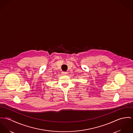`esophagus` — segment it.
I'll return each mask as SVG.
<instances>
[{"instance_id":"34e87169","label":"esophagus","mask_w":133,"mask_h":133,"mask_svg":"<svg viewBox=\"0 0 133 133\" xmlns=\"http://www.w3.org/2000/svg\"><path fill=\"white\" fill-rule=\"evenodd\" d=\"M62 74H63V75H66V74H67V73L66 72H62Z\"/></svg>"}]
</instances>
